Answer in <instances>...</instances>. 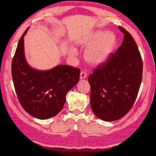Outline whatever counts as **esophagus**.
Segmentation results:
<instances>
[{"mask_svg":"<svg viewBox=\"0 0 156 156\" xmlns=\"http://www.w3.org/2000/svg\"><path fill=\"white\" fill-rule=\"evenodd\" d=\"M87 76V74L85 72H84V71H82L81 73H80V79H83L84 78H86Z\"/></svg>","mask_w":156,"mask_h":156,"instance_id":"1","label":"esophagus"}]
</instances>
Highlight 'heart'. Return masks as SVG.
<instances>
[{
	"mask_svg": "<svg viewBox=\"0 0 156 156\" xmlns=\"http://www.w3.org/2000/svg\"><path fill=\"white\" fill-rule=\"evenodd\" d=\"M115 36L112 32H103L96 30L84 42V46L88 47L84 53V58L92 65H98L103 63L110 55L115 44ZM72 55H75L77 51L74 48L70 51Z\"/></svg>",
	"mask_w": 156,
	"mask_h": 156,
	"instance_id": "heart-1",
	"label": "heart"
}]
</instances>
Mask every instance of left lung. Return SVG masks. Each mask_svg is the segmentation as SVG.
<instances>
[{"mask_svg":"<svg viewBox=\"0 0 156 156\" xmlns=\"http://www.w3.org/2000/svg\"><path fill=\"white\" fill-rule=\"evenodd\" d=\"M122 45L88 77L90 107L99 119H120L133 107L143 78V60L133 37L125 29Z\"/></svg>","mask_w":156,"mask_h":156,"instance_id":"1","label":"left lung"}]
</instances>
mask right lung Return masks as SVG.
<instances>
[{"label": "right lung", "instance_id": "right-lung-1", "mask_svg": "<svg viewBox=\"0 0 156 156\" xmlns=\"http://www.w3.org/2000/svg\"><path fill=\"white\" fill-rule=\"evenodd\" d=\"M23 33L12 62V75L16 92L22 107L31 116L48 119L62 109L66 94L79 81L80 69L58 65L46 71L31 68L24 55Z\"/></svg>", "mask_w": 156, "mask_h": 156}]
</instances>
